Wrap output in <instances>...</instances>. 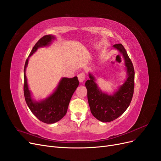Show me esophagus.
<instances>
[{
	"label": "esophagus",
	"mask_w": 161,
	"mask_h": 161,
	"mask_svg": "<svg viewBox=\"0 0 161 161\" xmlns=\"http://www.w3.org/2000/svg\"><path fill=\"white\" fill-rule=\"evenodd\" d=\"M77 76H78V79H79L80 82H84L85 80V78H86L85 74L84 73H81L79 74Z\"/></svg>",
	"instance_id": "obj_1"
}]
</instances>
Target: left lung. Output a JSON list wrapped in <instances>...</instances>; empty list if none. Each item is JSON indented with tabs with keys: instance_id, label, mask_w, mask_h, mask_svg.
Segmentation results:
<instances>
[{
	"instance_id": "8db88e82",
	"label": "left lung",
	"mask_w": 161,
	"mask_h": 161,
	"mask_svg": "<svg viewBox=\"0 0 161 161\" xmlns=\"http://www.w3.org/2000/svg\"><path fill=\"white\" fill-rule=\"evenodd\" d=\"M113 47L123 55L127 72V79L113 95L103 92L95 82V79L89 73V80L85 82L87 97L92 115L100 121H113L123 114L129 107L133 96L135 86V70L125 48L121 44Z\"/></svg>"
}]
</instances>
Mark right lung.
I'll list each match as a JSON object with an SVG mask.
<instances>
[{
	"label": "right lung",
	"instance_id": "add662e5",
	"mask_svg": "<svg viewBox=\"0 0 161 161\" xmlns=\"http://www.w3.org/2000/svg\"><path fill=\"white\" fill-rule=\"evenodd\" d=\"M54 38L53 35H48L38 40L26 60L24 68V95L26 103L33 114L38 120L47 124L58 122L66 114L71 97L79 85L77 76L70 79L64 77L60 80L57 89L51 96L38 102L32 98L26 76V69L29 58L38 48L48 46Z\"/></svg>",
	"mask_w": 161,
	"mask_h": 161
}]
</instances>
